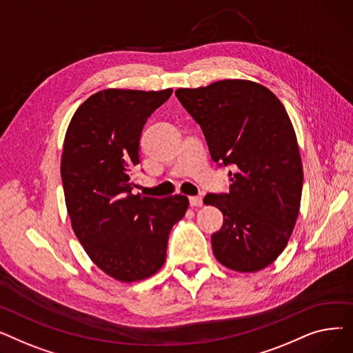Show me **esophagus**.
Returning <instances> with one entry per match:
<instances>
[{"mask_svg": "<svg viewBox=\"0 0 353 353\" xmlns=\"http://www.w3.org/2000/svg\"><path fill=\"white\" fill-rule=\"evenodd\" d=\"M189 201L192 208H200L203 205V199L200 196H190Z\"/></svg>", "mask_w": 353, "mask_h": 353, "instance_id": "esophagus-1", "label": "esophagus"}]
</instances>
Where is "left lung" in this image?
Here are the masks:
<instances>
[{
  "label": "left lung",
  "instance_id": "1",
  "mask_svg": "<svg viewBox=\"0 0 353 353\" xmlns=\"http://www.w3.org/2000/svg\"><path fill=\"white\" fill-rule=\"evenodd\" d=\"M176 96L200 124L212 159L234 169L229 193L203 200L225 217L212 236L214 257L240 273L268 268L288 246L303 186L298 139L286 108L269 88L249 80L177 88Z\"/></svg>",
  "mask_w": 353,
  "mask_h": 353
}]
</instances>
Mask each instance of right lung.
I'll return each mask as SVG.
<instances>
[{
  "label": "right lung",
  "mask_w": 353,
  "mask_h": 353,
  "mask_svg": "<svg viewBox=\"0 0 353 353\" xmlns=\"http://www.w3.org/2000/svg\"><path fill=\"white\" fill-rule=\"evenodd\" d=\"M172 92L99 91L76 110L65 133L61 180L71 228L92 263L119 282L161 269L170 230L189 208L181 194L132 193L141 130Z\"/></svg>",
  "instance_id": "add662e5"
}]
</instances>
